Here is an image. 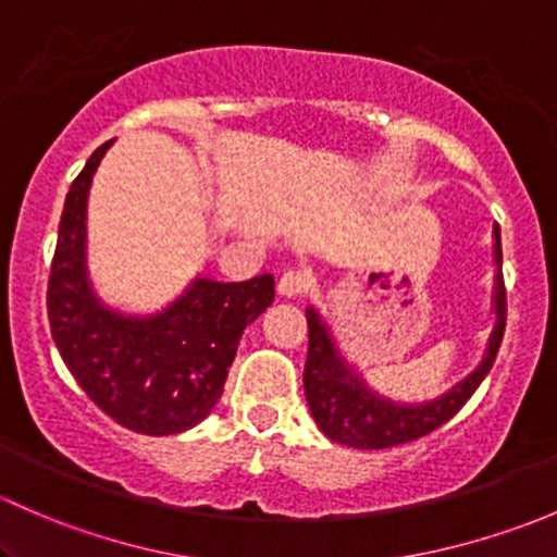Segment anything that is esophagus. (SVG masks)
Instances as JSON below:
<instances>
[{
    "mask_svg": "<svg viewBox=\"0 0 557 557\" xmlns=\"http://www.w3.org/2000/svg\"><path fill=\"white\" fill-rule=\"evenodd\" d=\"M310 285H312V280H310V274L305 272V269H288V272L280 277L277 290L283 296H301V294H307V290H310Z\"/></svg>",
    "mask_w": 557,
    "mask_h": 557,
    "instance_id": "esophagus-1",
    "label": "esophagus"
}]
</instances>
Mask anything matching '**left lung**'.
<instances>
[{
  "instance_id": "obj_1",
  "label": "left lung",
  "mask_w": 557,
  "mask_h": 557,
  "mask_svg": "<svg viewBox=\"0 0 557 557\" xmlns=\"http://www.w3.org/2000/svg\"><path fill=\"white\" fill-rule=\"evenodd\" d=\"M496 237V263L502 267V232L493 228ZM496 329H493L487 352L480 367L445 393L442 398L429 404H396L387 401L380 393L369 391L367 383L352 372L339 356L336 345L331 342L329 329L320 314L307 310V325H310V347H307L305 363V393L310 412L318 429L339 445L358 447V450H383V447L407 445L431 434L447 420L460 412L471 393L480 387L485 374L491 372L493 361L502 347L504 329H507V288H504L502 272L496 274Z\"/></svg>"
}]
</instances>
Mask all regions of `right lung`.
<instances>
[{
    "instance_id": "1",
    "label": "right lung",
    "mask_w": 557,
    "mask_h": 557,
    "mask_svg": "<svg viewBox=\"0 0 557 557\" xmlns=\"http://www.w3.org/2000/svg\"><path fill=\"white\" fill-rule=\"evenodd\" d=\"M110 145L94 150L66 194L48 280L50 334L77 385L115 423L148 436L180 434L218 404L245 325L274 301V277H199L150 318L104 307L86 274V199Z\"/></svg>"
}]
</instances>
